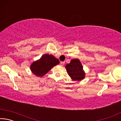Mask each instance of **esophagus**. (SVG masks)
<instances>
[{"mask_svg":"<svg viewBox=\"0 0 121 121\" xmlns=\"http://www.w3.org/2000/svg\"><path fill=\"white\" fill-rule=\"evenodd\" d=\"M64 64H65V62H63V61H62V62H60V65H64Z\"/></svg>","mask_w":121,"mask_h":121,"instance_id":"1","label":"esophagus"}]
</instances>
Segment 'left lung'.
Masks as SVG:
<instances>
[{"label": "left lung", "mask_w": 121, "mask_h": 121, "mask_svg": "<svg viewBox=\"0 0 121 121\" xmlns=\"http://www.w3.org/2000/svg\"><path fill=\"white\" fill-rule=\"evenodd\" d=\"M68 75L73 81H81L84 78L85 73L83 66L78 59H73L70 63L65 65Z\"/></svg>", "instance_id": "left-lung-1"}]
</instances>
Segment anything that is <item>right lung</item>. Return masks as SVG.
Instances as JSON below:
<instances>
[{
    "instance_id": "1",
    "label": "right lung",
    "mask_w": 121,
    "mask_h": 121,
    "mask_svg": "<svg viewBox=\"0 0 121 121\" xmlns=\"http://www.w3.org/2000/svg\"><path fill=\"white\" fill-rule=\"evenodd\" d=\"M59 60L52 55L44 54L39 60L32 63L30 68L32 72L39 77L43 76L55 65L59 63Z\"/></svg>"
}]
</instances>
